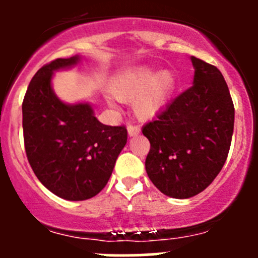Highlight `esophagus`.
Returning <instances> with one entry per match:
<instances>
[{
    "label": "esophagus",
    "mask_w": 258,
    "mask_h": 258,
    "mask_svg": "<svg viewBox=\"0 0 258 258\" xmlns=\"http://www.w3.org/2000/svg\"><path fill=\"white\" fill-rule=\"evenodd\" d=\"M140 127L139 126H134V124H128L127 126V134H128V136H137V135L140 134Z\"/></svg>",
    "instance_id": "34e87169"
}]
</instances>
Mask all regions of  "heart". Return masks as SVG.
<instances>
[{"label": "heart", "mask_w": 258, "mask_h": 258, "mask_svg": "<svg viewBox=\"0 0 258 258\" xmlns=\"http://www.w3.org/2000/svg\"><path fill=\"white\" fill-rule=\"evenodd\" d=\"M176 76L170 70L157 72L155 67L140 66L122 72L111 87L122 102H134L140 119H151L170 101L175 92Z\"/></svg>", "instance_id": "1"}]
</instances>
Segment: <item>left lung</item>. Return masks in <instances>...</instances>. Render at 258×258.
I'll return each instance as SVG.
<instances>
[{"instance_id":"obj_1","label":"left lung","mask_w":258,"mask_h":258,"mask_svg":"<svg viewBox=\"0 0 258 258\" xmlns=\"http://www.w3.org/2000/svg\"><path fill=\"white\" fill-rule=\"evenodd\" d=\"M194 85L166 106L142 134L151 144L146 172L166 196L189 199L209 187L230 151L235 107L217 67L191 57Z\"/></svg>"}]
</instances>
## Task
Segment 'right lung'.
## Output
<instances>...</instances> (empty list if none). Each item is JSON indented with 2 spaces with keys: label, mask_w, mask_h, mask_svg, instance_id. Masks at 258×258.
Listing matches in <instances>:
<instances>
[{
  "label": "right lung",
  "mask_w": 258,
  "mask_h": 258,
  "mask_svg": "<svg viewBox=\"0 0 258 258\" xmlns=\"http://www.w3.org/2000/svg\"><path fill=\"white\" fill-rule=\"evenodd\" d=\"M80 61L76 54L41 67L22 103L28 162L46 188L69 201H83L102 191L127 142L123 126H106L88 102L66 103L54 93V72Z\"/></svg>",
  "instance_id": "right-lung-1"
}]
</instances>
